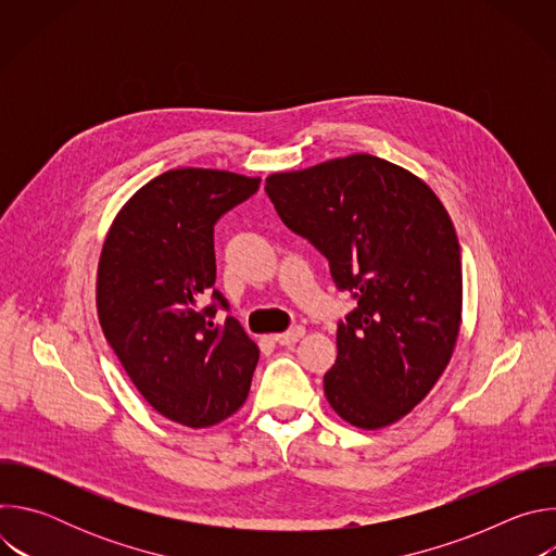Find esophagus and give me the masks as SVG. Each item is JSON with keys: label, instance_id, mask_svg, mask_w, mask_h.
Listing matches in <instances>:
<instances>
[{"label": "esophagus", "instance_id": "34e87169", "mask_svg": "<svg viewBox=\"0 0 556 556\" xmlns=\"http://www.w3.org/2000/svg\"><path fill=\"white\" fill-rule=\"evenodd\" d=\"M305 334V328H301V326H294L292 330H288V332H281V334H275L273 339L279 343V345H294L301 337Z\"/></svg>", "mask_w": 556, "mask_h": 556}]
</instances>
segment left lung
Wrapping results in <instances>:
<instances>
[{
    "instance_id": "8db88e82",
    "label": "left lung",
    "mask_w": 556,
    "mask_h": 556,
    "mask_svg": "<svg viewBox=\"0 0 556 556\" xmlns=\"http://www.w3.org/2000/svg\"><path fill=\"white\" fill-rule=\"evenodd\" d=\"M266 193L358 301L337 330L328 403L358 429L399 422L427 399L459 337L462 260L444 204L425 180L369 153L273 174Z\"/></svg>"
}]
</instances>
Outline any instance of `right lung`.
<instances>
[{
  "label": "right lung",
  "mask_w": 556,
  "mask_h": 556,
  "mask_svg": "<svg viewBox=\"0 0 556 556\" xmlns=\"http://www.w3.org/2000/svg\"><path fill=\"white\" fill-rule=\"evenodd\" d=\"M262 178L172 169L140 187L114 217L97 273L99 324L142 399L161 416L213 427L247 401L260 348L215 283L213 226Z\"/></svg>",
  "instance_id": "obj_1"
}]
</instances>
